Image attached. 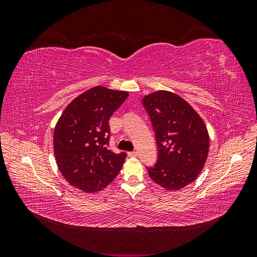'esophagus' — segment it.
I'll return each mask as SVG.
<instances>
[{
	"instance_id": "1",
	"label": "esophagus",
	"mask_w": 257,
	"mask_h": 257,
	"mask_svg": "<svg viewBox=\"0 0 257 257\" xmlns=\"http://www.w3.org/2000/svg\"><path fill=\"white\" fill-rule=\"evenodd\" d=\"M128 157H132V158H135L138 155V152L137 151H133V152H128Z\"/></svg>"
}]
</instances>
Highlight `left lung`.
<instances>
[{
	"label": "left lung",
	"instance_id": "8db88e82",
	"mask_svg": "<svg viewBox=\"0 0 257 257\" xmlns=\"http://www.w3.org/2000/svg\"><path fill=\"white\" fill-rule=\"evenodd\" d=\"M158 144V162L148 168L152 180L168 191L195 181L209 152L206 124L196 110L173 92L160 90L143 98Z\"/></svg>",
	"mask_w": 257,
	"mask_h": 257
}]
</instances>
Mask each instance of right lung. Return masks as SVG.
I'll return each mask as SVG.
<instances>
[{"mask_svg": "<svg viewBox=\"0 0 257 257\" xmlns=\"http://www.w3.org/2000/svg\"><path fill=\"white\" fill-rule=\"evenodd\" d=\"M128 92L96 85L67 105L53 133L57 165L67 182L84 193H96L119 174L126 153H113L109 144V118Z\"/></svg>", "mask_w": 257, "mask_h": 257, "instance_id": "1", "label": "right lung"}]
</instances>
